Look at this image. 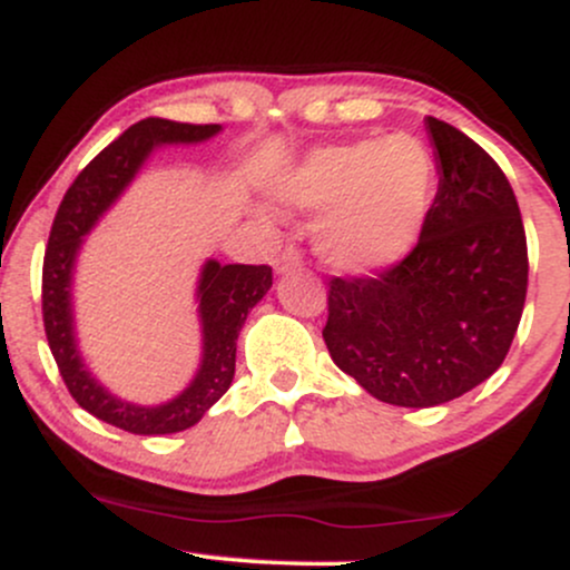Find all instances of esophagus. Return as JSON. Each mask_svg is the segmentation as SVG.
<instances>
[{
  "label": "esophagus",
  "mask_w": 570,
  "mask_h": 570,
  "mask_svg": "<svg viewBox=\"0 0 570 570\" xmlns=\"http://www.w3.org/2000/svg\"><path fill=\"white\" fill-rule=\"evenodd\" d=\"M297 267H303V257H299L297 248H284V252L276 257V273L278 276H286V273L297 271Z\"/></svg>",
  "instance_id": "obj_1"
}]
</instances>
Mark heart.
Here are the masks:
<instances>
[{"instance_id": "obj_1", "label": "heart", "mask_w": 570, "mask_h": 570, "mask_svg": "<svg viewBox=\"0 0 570 570\" xmlns=\"http://www.w3.org/2000/svg\"><path fill=\"white\" fill-rule=\"evenodd\" d=\"M436 193V163L407 134L326 144L281 171L271 198L286 212L322 214L316 248L343 273H370L415 246Z\"/></svg>"}]
</instances>
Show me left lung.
<instances>
[{"mask_svg": "<svg viewBox=\"0 0 570 570\" xmlns=\"http://www.w3.org/2000/svg\"><path fill=\"white\" fill-rule=\"evenodd\" d=\"M440 189L421 240L375 276L332 278L324 343L367 394L436 407L507 358L528 292V246L512 185L485 149L426 117Z\"/></svg>", "mask_w": 570, "mask_h": 570, "instance_id": "8db88e82", "label": "left lung"}]
</instances>
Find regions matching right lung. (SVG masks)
<instances>
[{"label": "right lung", "mask_w": 570, "mask_h": 570, "mask_svg": "<svg viewBox=\"0 0 570 570\" xmlns=\"http://www.w3.org/2000/svg\"><path fill=\"white\" fill-rule=\"evenodd\" d=\"M219 130L222 126H189L163 117L136 122L82 168L75 185L63 195L50 230L42 265V318L58 372L82 410L130 434H176L195 426L208 407L219 402L235 375V340L248 311L273 286V271L267 265H222L217 259H206L195 289L203 335L198 372L187 389L168 402L134 404L104 389L94 372L85 367L82 353L77 348L75 307H71L77 254L85 235L94 230L98 219L126 193L155 149L166 144L206 141Z\"/></svg>", "instance_id": "add662e5"}]
</instances>
